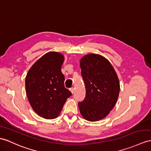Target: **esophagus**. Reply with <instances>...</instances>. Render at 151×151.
Masks as SVG:
<instances>
[{
    "label": "esophagus",
    "instance_id": "34e87169",
    "mask_svg": "<svg viewBox=\"0 0 151 151\" xmlns=\"http://www.w3.org/2000/svg\"><path fill=\"white\" fill-rule=\"evenodd\" d=\"M70 91H71L72 93H73V92H74V88H70Z\"/></svg>",
    "mask_w": 151,
    "mask_h": 151
}]
</instances>
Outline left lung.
<instances>
[{"label":"left lung","instance_id":"left-lung-1","mask_svg":"<svg viewBox=\"0 0 151 151\" xmlns=\"http://www.w3.org/2000/svg\"><path fill=\"white\" fill-rule=\"evenodd\" d=\"M81 76L86 88L84 100L78 102L83 118L95 122L105 118L115 106L120 83L110 62L99 54H87L81 59Z\"/></svg>","mask_w":151,"mask_h":151}]
</instances>
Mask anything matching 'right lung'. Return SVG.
Masks as SVG:
<instances>
[{"instance_id": "add662e5", "label": "right lung", "mask_w": 151, "mask_h": 151, "mask_svg": "<svg viewBox=\"0 0 151 151\" xmlns=\"http://www.w3.org/2000/svg\"><path fill=\"white\" fill-rule=\"evenodd\" d=\"M64 56L49 52L29 69L25 78V90L32 108L46 119L56 118L72 93L65 88L61 72Z\"/></svg>"}]
</instances>
